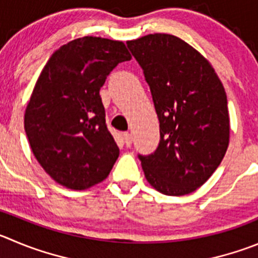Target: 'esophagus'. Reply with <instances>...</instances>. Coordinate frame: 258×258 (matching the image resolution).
Wrapping results in <instances>:
<instances>
[{
	"label": "esophagus",
	"instance_id": "esophagus-1",
	"mask_svg": "<svg viewBox=\"0 0 258 258\" xmlns=\"http://www.w3.org/2000/svg\"><path fill=\"white\" fill-rule=\"evenodd\" d=\"M123 140H124V144H126V146H131L132 137H131V135L128 134V132H124V134H123Z\"/></svg>",
	"mask_w": 258,
	"mask_h": 258
}]
</instances>
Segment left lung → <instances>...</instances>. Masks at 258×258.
Wrapping results in <instances>:
<instances>
[{
	"label": "left lung",
	"instance_id": "1",
	"mask_svg": "<svg viewBox=\"0 0 258 258\" xmlns=\"http://www.w3.org/2000/svg\"><path fill=\"white\" fill-rule=\"evenodd\" d=\"M127 47L144 70L160 127L158 149L139 155L146 179L163 195L191 194L227 153V93L210 62L180 38L156 33Z\"/></svg>",
	"mask_w": 258,
	"mask_h": 258
}]
</instances>
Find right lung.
<instances>
[{
  "mask_svg": "<svg viewBox=\"0 0 258 258\" xmlns=\"http://www.w3.org/2000/svg\"><path fill=\"white\" fill-rule=\"evenodd\" d=\"M131 54L123 42L83 37L53 53L35 83L24 127L38 163L67 188H90L112 170L119 149L105 124L99 90Z\"/></svg>",
  "mask_w": 258,
  "mask_h": 258,
  "instance_id": "add662e5",
  "label": "right lung"
}]
</instances>
